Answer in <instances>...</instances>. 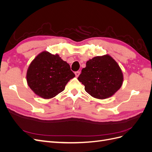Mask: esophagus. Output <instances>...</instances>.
I'll use <instances>...</instances> for the list:
<instances>
[{"mask_svg":"<svg viewBox=\"0 0 152 152\" xmlns=\"http://www.w3.org/2000/svg\"><path fill=\"white\" fill-rule=\"evenodd\" d=\"M80 72H79V71H77V72H75V76L77 77H78L79 76V75H80Z\"/></svg>","mask_w":152,"mask_h":152,"instance_id":"obj_1","label":"esophagus"}]
</instances>
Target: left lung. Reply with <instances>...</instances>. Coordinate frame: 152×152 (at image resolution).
I'll return each instance as SVG.
<instances>
[{"label": "left lung", "instance_id": "left-lung-1", "mask_svg": "<svg viewBox=\"0 0 152 152\" xmlns=\"http://www.w3.org/2000/svg\"><path fill=\"white\" fill-rule=\"evenodd\" d=\"M78 80L93 97L106 99L121 88L123 75L117 63L111 56L104 55L87 61Z\"/></svg>", "mask_w": 152, "mask_h": 152}]
</instances>
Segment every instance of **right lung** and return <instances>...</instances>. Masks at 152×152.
Listing matches in <instances>:
<instances>
[{"instance_id": "right-lung-1", "label": "right lung", "mask_w": 152, "mask_h": 152, "mask_svg": "<svg viewBox=\"0 0 152 152\" xmlns=\"http://www.w3.org/2000/svg\"><path fill=\"white\" fill-rule=\"evenodd\" d=\"M74 77L68 63L59 55L46 51L40 53L32 61L26 73L30 89L44 99L53 98L65 90L68 81Z\"/></svg>"}]
</instances>
